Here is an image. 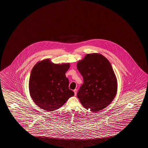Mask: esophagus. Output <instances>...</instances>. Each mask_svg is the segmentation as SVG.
Listing matches in <instances>:
<instances>
[{
	"label": "esophagus",
	"mask_w": 148,
	"mask_h": 148,
	"mask_svg": "<svg viewBox=\"0 0 148 148\" xmlns=\"http://www.w3.org/2000/svg\"><path fill=\"white\" fill-rule=\"evenodd\" d=\"M74 95H75V96L76 95V94H77V89H74Z\"/></svg>",
	"instance_id": "34e87169"
}]
</instances>
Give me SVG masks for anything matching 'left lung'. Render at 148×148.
Masks as SVG:
<instances>
[{"instance_id":"left-lung-1","label":"left lung","mask_w":148,"mask_h":148,"mask_svg":"<svg viewBox=\"0 0 148 148\" xmlns=\"http://www.w3.org/2000/svg\"><path fill=\"white\" fill-rule=\"evenodd\" d=\"M77 68L84 80L77 95L82 106L92 112L108 106L117 90L116 77L109 61L101 54H87Z\"/></svg>"}]
</instances>
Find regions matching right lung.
I'll return each mask as SVG.
<instances>
[{
	"label": "right lung",
	"instance_id": "obj_1",
	"mask_svg": "<svg viewBox=\"0 0 148 148\" xmlns=\"http://www.w3.org/2000/svg\"><path fill=\"white\" fill-rule=\"evenodd\" d=\"M70 64H57L49 59L36 63L32 69L29 82L32 98L38 106L48 112L58 109L74 93L69 89L66 72Z\"/></svg>",
	"mask_w": 148,
	"mask_h": 148
}]
</instances>
